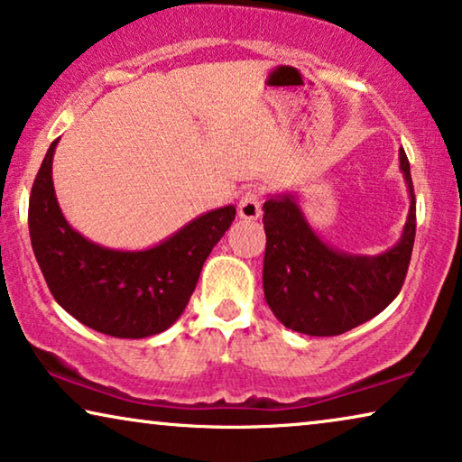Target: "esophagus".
Segmentation results:
<instances>
[{
	"instance_id": "esophagus-1",
	"label": "esophagus",
	"mask_w": 462,
	"mask_h": 462,
	"mask_svg": "<svg viewBox=\"0 0 462 462\" xmlns=\"http://www.w3.org/2000/svg\"><path fill=\"white\" fill-rule=\"evenodd\" d=\"M237 212H239V218L244 220H258L260 215H263V196H260V191L258 189L245 191L237 204Z\"/></svg>"
}]
</instances>
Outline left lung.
<instances>
[{
	"label": "left lung",
	"mask_w": 462,
	"mask_h": 462,
	"mask_svg": "<svg viewBox=\"0 0 462 462\" xmlns=\"http://www.w3.org/2000/svg\"><path fill=\"white\" fill-rule=\"evenodd\" d=\"M400 171L411 193L409 218L400 242L377 256L346 254L325 244L293 193L266 199L264 298L287 329L317 337L339 336L377 317L402 290L417 229L411 164L404 150H400Z\"/></svg>",
	"instance_id": "left-lung-1"
}]
</instances>
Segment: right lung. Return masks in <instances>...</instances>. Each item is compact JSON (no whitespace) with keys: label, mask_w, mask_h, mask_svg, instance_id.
I'll list each match as a JSON object with an SVG mask.
<instances>
[{"label":"right lung","mask_w":462,"mask_h":462,"mask_svg":"<svg viewBox=\"0 0 462 462\" xmlns=\"http://www.w3.org/2000/svg\"><path fill=\"white\" fill-rule=\"evenodd\" d=\"M45 153L29 199L35 258L51 296L83 325L112 337L142 339L162 333L181 317L199 271L236 218V206L210 210L148 250L97 245L72 229L60 210Z\"/></svg>","instance_id":"right-lung-1"}]
</instances>
